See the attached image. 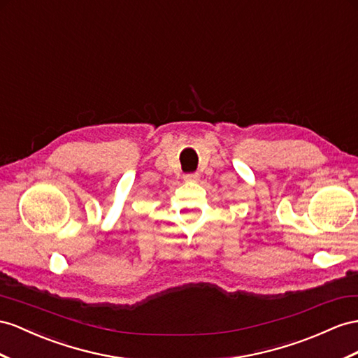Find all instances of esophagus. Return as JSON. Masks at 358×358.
<instances>
[{"label": "esophagus", "instance_id": "1", "mask_svg": "<svg viewBox=\"0 0 358 358\" xmlns=\"http://www.w3.org/2000/svg\"><path fill=\"white\" fill-rule=\"evenodd\" d=\"M182 178H185V181H187V182H196V181H199V173H186Z\"/></svg>", "mask_w": 358, "mask_h": 358}]
</instances>
